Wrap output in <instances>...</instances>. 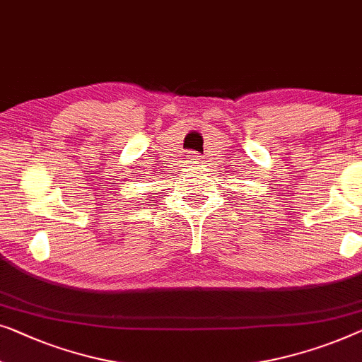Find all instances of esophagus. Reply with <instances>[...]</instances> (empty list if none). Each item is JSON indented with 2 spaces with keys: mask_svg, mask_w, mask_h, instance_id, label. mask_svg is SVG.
I'll list each match as a JSON object with an SVG mask.
<instances>
[{
  "mask_svg": "<svg viewBox=\"0 0 362 362\" xmlns=\"http://www.w3.org/2000/svg\"><path fill=\"white\" fill-rule=\"evenodd\" d=\"M187 160H189L191 163H194V161H199L201 158H199V155L196 153V151H189V155H187Z\"/></svg>",
  "mask_w": 362,
  "mask_h": 362,
  "instance_id": "34e87169",
  "label": "esophagus"
}]
</instances>
